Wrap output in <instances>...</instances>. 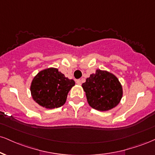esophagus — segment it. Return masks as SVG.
<instances>
[{
    "label": "esophagus",
    "instance_id": "34e87169",
    "mask_svg": "<svg viewBox=\"0 0 155 155\" xmlns=\"http://www.w3.org/2000/svg\"><path fill=\"white\" fill-rule=\"evenodd\" d=\"M76 84H77L78 85H81V81L80 79H78V80H76Z\"/></svg>",
    "mask_w": 155,
    "mask_h": 155
}]
</instances>
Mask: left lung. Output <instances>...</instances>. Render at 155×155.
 Masks as SVG:
<instances>
[{"label":"left lung","mask_w":155,"mask_h":155,"mask_svg":"<svg viewBox=\"0 0 155 155\" xmlns=\"http://www.w3.org/2000/svg\"><path fill=\"white\" fill-rule=\"evenodd\" d=\"M81 87L89 105L100 111H107L116 107L124 93L118 78L107 71L100 69L91 74Z\"/></svg>","instance_id":"left-lung-1"}]
</instances>
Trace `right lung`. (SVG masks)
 Instances as JSON below:
<instances>
[{"label":"right lung","mask_w":155,"mask_h":155,"mask_svg":"<svg viewBox=\"0 0 155 155\" xmlns=\"http://www.w3.org/2000/svg\"><path fill=\"white\" fill-rule=\"evenodd\" d=\"M75 81L66 77L53 67L37 73L30 85L33 100L42 107L53 109L61 107L66 101L67 95Z\"/></svg>","instance_id":"add662e5"}]
</instances>
